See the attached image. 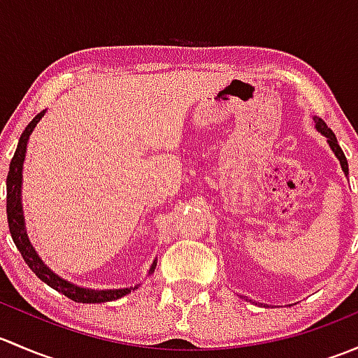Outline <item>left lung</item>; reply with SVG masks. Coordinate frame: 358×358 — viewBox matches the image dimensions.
Masks as SVG:
<instances>
[{"instance_id": "obj_1", "label": "left lung", "mask_w": 358, "mask_h": 358, "mask_svg": "<svg viewBox=\"0 0 358 358\" xmlns=\"http://www.w3.org/2000/svg\"><path fill=\"white\" fill-rule=\"evenodd\" d=\"M313 122H315L317 131H319L320 135H324L327 138V143H329L331 150H333L334 156L338 157L339 164H341L343 173H345V176H348V161H346L345 152H343L341 147H339V143H338V140H336V135L333 131H331V128H327L326 122H324L320 117H317V115H313Z\"/></svg>"}]
</instances>
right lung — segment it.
<instances>
[{
  "label": "right lung",
  "mask_w": 358,
  "mask_h": 358,
  "mask_svg": "<svg viewBox=\"0 0 358 358\" xmlns=\"http://www.w3.org/2000/svg\"><path fill=\"white\" fill-rule=\"evenodd\" d=\"M46 110L39 112L34 119L27 124V128L24 129V133L20 135L19 145H17L15 154H13L12 162H10V171L6 176V215H8V227L10 234H12V239L15 243L17 249L22 255L24 262L27 263L29 268L39 277L45 284H48L50 287H53L55 291L62 292L67 298H71L72 301L78 303H106V301H114V299L122 298V296L129 294L131 291L138 289L140 284L129 287H121V289H92V287H83L78 284L71 282V280L62 279L59 273L53 272L48 265L41 259V256L36 252L34 246L31 244L27 236V230H25V218H24V208H22V169H24V161H25V152H27V143L29 136L34 131L36 124L43 119ZM157 265V259H154L152 265H150L147 275L154 273Z\"/></svg>",
  "instance_id": "add662e5"
}]
</instances>
